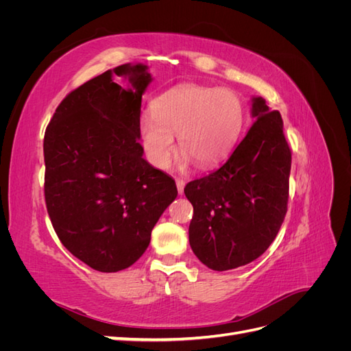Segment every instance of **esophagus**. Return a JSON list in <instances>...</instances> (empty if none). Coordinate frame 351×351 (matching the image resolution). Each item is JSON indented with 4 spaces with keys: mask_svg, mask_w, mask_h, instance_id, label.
Here are the masks:
<instances>
[{
    "mask_svg": "<svg viewBox=\"0 0 351 351\" xmlns=\"http://www.w3.org/2000/svg\"><path fill=\"white\" fill-rule=\"evenodd\" d=\"M176 184H177V190H178V195H183V192H184V180L183 178H180V177H177L176 178Z\"/></svg>",
    "mask_w": 351,
    "mask_h": 351,
    "instance_id": "34e87169",
    "label": "esophagus"
}]
</instances>
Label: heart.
<instances>
[{"label":"heart","mask_w":351,"mask_h":351,"mask_svg":"<svg viewBox=\"0 0 351 351\" xmlns=\"http://www.w3.org/2000/svg\"><path fill=\"white\" fill-rule=\"evenodd\" d=\"M151 114L139 120V139L147 161L167 169L176 151L177 136L183 162L202 168L219 164L236 146L243 132L244 114L239 95L224 88L178 84L156 97Z\"/></svg>","instance_id":"obj_1"}]
</instances>
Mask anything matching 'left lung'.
<instances>
[{
	"label": "left lung",
	"mask_w": 351,
	"mask_h": 351,
	"mask_svg": "<svg viewBox=\"0 0 351 351\" xmlns=\"http://www.w3.org/2000/svg\"><path fill=\"white\" fill-rule=\"evenodd\" d=\"M253 125L228 161L193 180L184 195L193 205L190 247L214 271L258 259L277 237L289 202L291 152L278 111L252 98Z\"/></svg>",
	"instance_id": "8db88e82"
}]
</instances>
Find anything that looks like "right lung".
Returning <instances> with one entry per match:
<instances>
[{"label": "right lung", "mask_w": 351, "mask_h": 351, "mask_svg": "<svg viewBox=\"0 0 351 351\" xmlns=\"http://www.w3.org/2000/svg\"><path fill=\"white\" fill-rule=\"evenodd\" d=\"M151 82L141 62L105 71L61 101L45 132L52 227L71 254L99 272L132 267L177 197L174 180L146 161L139 143L142 95Z\"/></svg>", "instance_id": "add662e5"}]
</instances>
